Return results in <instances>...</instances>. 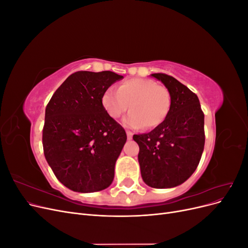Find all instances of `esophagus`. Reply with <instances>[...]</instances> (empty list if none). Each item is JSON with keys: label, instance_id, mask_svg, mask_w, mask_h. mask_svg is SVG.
<instances>
[{"label": "esophagus", "instance_id": "obj_1", "mask_svg": "<svg viewBox=\"0 0 248 248\" xmlns=\"http://www.w3.org/2000/svg\"><path fill=\"white\" fill-rule=\"evenodd\" d=\"M126 134H127V139H128V140H131V139H132L133 133H132L131 131H126Z\"/></svg>", "mask_w": 248, "mask_h": 248}]
</instances>
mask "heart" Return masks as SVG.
Returning a JSON list of instances; mask_svg holds the SVG:
<instances>
[{
	"mask_svg": "<svg viewBox=\"0 0 248 248\" xmlns=\"http://www.w3.org/2000/svg\"><path fill=\"white\" fill-rule=\"evenodd\" d=\"M102 106L112 119L120 118L129 108V115L123 120L126 127L152 129L167 119L171 97L166 87L151 79L132 78L120 84L118 91L108 88L102 95Z\"/></svg>",
	"mask_w": 248,
	"mask_h": 248,
	"instance_id": "obj_1",
	"label": "heart"
}]
</instances>
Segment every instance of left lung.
Masks as SVG:
<instances>
[{"mask_svg": "<svg viewBox=\"0 0 248 248\" xmlns=\"http://www.w3.org/2000/svg\"><path fill=\"white\" fill-rule=\"evenodd\" d=\"M151 77L169 90L171 107L164 122L148 133L134 134L140 147L139 163L144 182L153 188L181 185L199 166L204 151L205 131L198 96L163 73Z\"/></svg>", "mask_w": 248, "mask_h": 248, "instance_id": "left-lung-1", "label": "left lung"}]
</instances>
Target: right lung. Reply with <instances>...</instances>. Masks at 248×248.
<instances>
[{"label":"right lung","instance_id":"add662e5","mask_svg":"<svg viewBox=\"0 0 248 248\" xmlns=\"http://www.w3.org/2000/svg\"><path fill=\"white\" fill-rule=\"evenodd\" d=\"M123 77L111 71L71 74L46 108L43 151L57 179L77 192L108 188L127 136L102 106V95Z\"/></svg>","mask_w":248,"mask_h":248}]
</instances>
